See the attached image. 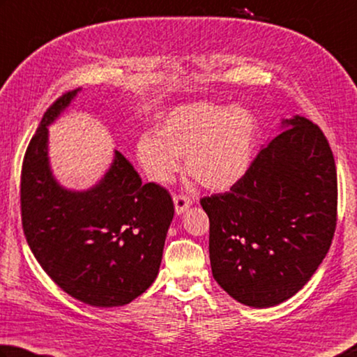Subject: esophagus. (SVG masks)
Here are the masks:
<instances>
[{"label": "esophagus", "instance_id": "34e87169", "mask_svg": "<svg viewBox=\"0 0 357 357\" xmlns=\"http://www.w3.org/2000/svg\"><path fill=\"white\" fill-rule=\"evenodd\" d=\"M174 201V209H176V213H183L185 209H189L190 204H192V199L184 195V193H176V195L173 197Z\"/></svg>", "mask_w": 357, "mask_h": 357}]
</instances>
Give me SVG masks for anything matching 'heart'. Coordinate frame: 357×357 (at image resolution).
Masks as SVG:
<instances>
[{
  "label": "heart",
  "mask_w": 357,
  "mask_h": 357,
  "mask_svg": "<svg viewBox=\"0 0 357 357\" xmlns=\"http://www.w3.org/2000/svg\"><path fill=\"white\" fill-rule=\"evenodd\" d=\"M257 120L242 106L195 101L174 107L158 123V135L137 140V158L148 176L167 184L187 158V172L212 192L229 190L251 164Z\"/></svg>",
  "instance_id": "heart-1"
}]
</instances>
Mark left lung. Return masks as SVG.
Segmentation results:
<instances>
[{"mask_svg":"<svg viewBox=\"0 0 357 357\" xmlns=\"http://www.w3.org/2000/svg\"><path fill=\"white\" fill-rule=\"evenodd\" d=\"M229 192L199 199L209 217V257L220 287L270 307L319 268L337 225L335 162L319 125L295 115Z\"/></svg>","mask_w":357,"mask_h":357,"instance_id":"1","label":"left lung"}]
</instances>
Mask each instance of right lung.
Returning a JSON list of instances; mask_svg holds the SVG:
<instances>
[{
    "label": "right lung",
    "instance_id": "1",
    "mask_svg": "<svg viewBox=\"0 0 357 357\" xmlns=\"http://www.w3.org/2000/svg\"><path fill=\"white\" fill-rule=\"evenodd\" d=\"M77 90L62 93L47 109L26 148L22 225L32 255L63 291L90 306H123L156 280L174 204L165 187L142 183L120 151L93 189L70 192L56 183L47 126Z\"/></svg>",
    "mask_w": 357,
    "mask_h": 357
}]
</instances>
